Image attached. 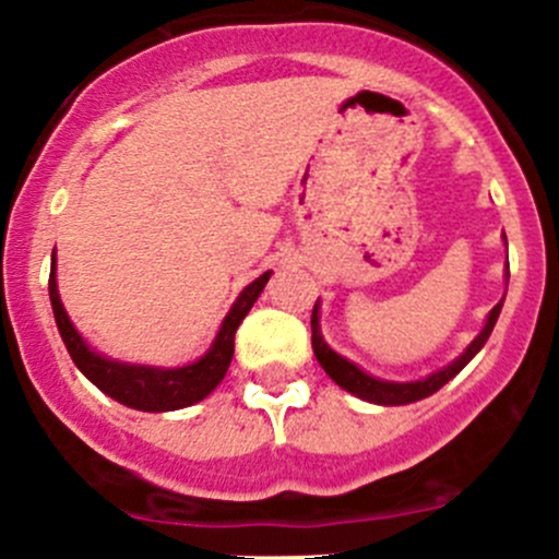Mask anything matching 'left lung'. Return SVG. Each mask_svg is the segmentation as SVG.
Here are the masks:
<instances>
[{
  "label": "left lung",
  "mask_w": 559,
  "mask_h": 559,
  "mask_svg": "<svg viewBox=\"0 0 559 559\" xmlns=\"http://www.w3.org/2000/svg\"><path fill=\"white\" fill-rule=\"evenodd\" d=\"M500 308H503V300H500L498 306H495L492 311H489L484 330L478 332L476 341H473L471 346H467L465 352H462L452 365H447V368H443V370H438V373L427 376V379H421V381H408V384H397V381L373 379V376H368V373H365V370H359L354 362L343 359L341 354L332 352V348L324 343V337H321V330H319V300H316L313 316H311L313 354H316V359H319L321 368H324V373L330 376V379L335 381L337 386L346 389V392H352V394H357V397L368 400V403H379V405L416 403V400L430 397L432 392H438V389H441L443 384H449V381H452L454 376L460 373V370L465 368V365L471 362V359L476 357L478 352H481V346L489 341V335H492V326H495V321H498Z\"/></svg>",
  "instance_id": "1"
}]
</instances>
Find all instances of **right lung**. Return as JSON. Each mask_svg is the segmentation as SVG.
<instances>
[{
  "mask_svg": "<svg viewBox=\"0 0 559 559\" xmlns=\"http://www.w3.org/2000/svg\"><path fill=\"white\" fill-rule=\"evenodd\" d=\"M267 278L270 273H262L253 284H248L246 289L240 292V297L235 300L233 311L227 313V319L222 321V330H218L216 341H213V346L207 348L205 357L186 365V368H148V365H127L92 352V348L86 346V341L78 335L70 316H67L64 306H61L59 289H56V262L53 267H50L48 292H50V306H53V316H56V326H59L61 341H64L67 352H70L72 362L78 365V370H81L94 386L103 389L107 397L118 400V403L129 405V408L159 414V411H178V408H186V405L200 403V400H205L213 389L222 384V379L227 376L229 362H233L235 332H238L240 321L246 319V313L251 311L257 297L262 295Z\"/></svg>",
  "mask_w": 559,
  "mask_h": 559,
  "instance_id": "right-lung-1",
  "label": "right lung"
}]
</instances>
